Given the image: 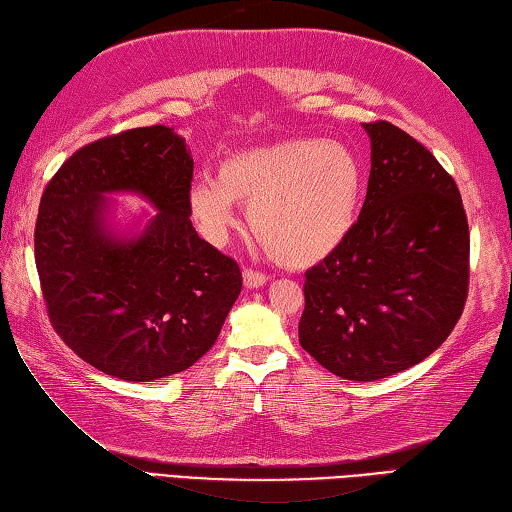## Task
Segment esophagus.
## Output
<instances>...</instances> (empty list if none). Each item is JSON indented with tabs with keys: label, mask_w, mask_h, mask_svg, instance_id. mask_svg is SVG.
I'll return each mask as SVG.
<instances>
[{
	"label": "esophagus",
	"mask_w": 512,
	"mask_h": 512,
	"mask_svg": "<svg viewBox=\"0 0 512 512\" xmlns=\"http://www.w3.org/2000/svg\"><path fill=\"white\" fill-rule=\"evenodd\" d=\"M242 279H244V288H246V290H257V288H262V286H266V281H268V277H266V275L257 273V270H250V268H246V270H244V273H242Z\"/></svg>",
	"instance_id": "esophagus-1"
}]
</instances>
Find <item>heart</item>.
Wrapping results in <instances>:
<instances>
[{
    "label": "heart",
    "instance_id": "obj_1",
    "mask_svg": "<svg viewBox=\"0 0 512 512\" xmlns=\"http://www.w3.org/2000/svg\"><path fill=\"white\" fill-rule=\"evenodd\" d=\"M363 195L352 149L323 138H286L235 151L189 187V211L202 235L222 244L235 226V202L279 264L312 266L350 237Z\"/></svg>",
    "mask_w": 512,
    "mask_h": 512
}]
</instances>
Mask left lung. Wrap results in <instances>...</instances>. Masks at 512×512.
Segmentation results:
<instances>
[{
  "label": "left lung",
  "instance_id": "left-lung-1",
  "mask_svg": "<svg viewBox=\"0 0 512 512\" xmlns=\"http://www.w3.org/2000/svg\"><path fill=\"white\" fill-rule=\"evenodd\" d=\"M372 145L363 211L345 244L306 273L299 343L358 383L424 361L458 323L469 286L460 191L429 149L387 121Z\"/></svg>",
  "mask_w": 512,
  "mask_h": 512
}]
</instances>
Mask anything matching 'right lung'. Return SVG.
<instances>
[{"label": "right lung", "instance_id": "add662e5", "mask_svg": "<svg viewBox=\"0 0 512 512\" xmlns=\"http://www.w3.org/2000/svg\"><path fill=\"white\" fill-rule=\"evenodd\" d=\"M191 149L173 127L129 129L76 151L43 191L35 262L50 321L85 363L132 383L211 350L242 292L231 257L191 224ZM157 213L121 216L112 194Z\"/></svg>", "mask_w": 512, "mask_h": 512}]
</instances>
